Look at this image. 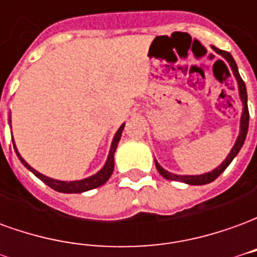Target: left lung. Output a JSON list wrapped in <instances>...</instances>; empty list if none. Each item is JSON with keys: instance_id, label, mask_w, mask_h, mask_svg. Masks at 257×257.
<instances>
[{"instance_id": "left-lung-1", "label": "left lung", "mask_w": 257, "mask_h": 257, "mask_svg": "<svg viewBox=\"0 0 257 257\" xmlns=\"http://www.w3.org/2000/svg\"><path fill=\"white\" fill-rule=\"evenodd\" d=\"M212 49L215 51L216 53H219L221 58H224L227 60V63L230 64V68H231L234 77L237 79L238 84V93H239V99L242 101V114H241V121H239V134H238V138L235 140V143L232 146L231 151L228 153V156L226 157V160L221 162L220 165L217 168H215L212 172H206L204 175H176V173H171L165 171L164 168L157 162L156 160V167L158 169V172L161 173L162 176L168 180H176V182H183L186 184H191V186H202V184H208L210 182H213L215 179H217L220 176L221 173L224 172L231 161L237 157V154L241 150V147L243 146V142L246 139V134H248V126H249V110H248V95H246V86H245V82L241 78V75L238 73V67L235 60L232 59V56L226 51H221L219 48L212 47Z\"/></svg>"}]
</instances>
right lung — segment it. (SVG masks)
Instances as JSON below:
<instances>
[{"label":"right lung","mask_w":257,"mask_h":257,"mask_svg":"<svg viewBox=\"0 0 257 257\" xmlns=\"http://www.w3.org/2000/svg\"><path fill=\"white\" fill-rule=\"evenodd\" d=\"M9 122H11V119H9ZM123 126H125V123H122V125L119 126V129L115 132V135H114V139H112L111 147H110V151H108V157H107L104 167L101 168L97 173L89 176V178L81 179V180H73V182H64V180H56V179L48 178L45 175H42V173H40L38 171H36L34 168H31L30 165L22 158V156L19 154V151L16 149V145H15L14 139H12V143H14V149L15 151H16V156H18V158L20 160V162H22L30 172L34 173L40 180H42L44 183L48 184L51 189L56 190L59 193L66 194L84 193V191H88V190L100 187V186H103V184L106 183L107 180L110 179V176H111L112 171H114V153L117 150V146L118 143H119V139H121V134H122Z\"/></svg>","instance_id":"add662e5"}]
</instances>
